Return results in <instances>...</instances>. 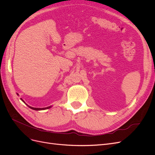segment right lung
<instances>
[{
  "label": "right lung",
  "instance_id": "1",
  "mask_svg": "<svg viewBox=\"0 0 155 155\" xmlns=\"http://www.w3.org/2000/svg\"><path fill=\"white\" fill-rule=\"evenodd\" d=\"M17 94L18 96V93H17ZM21 100H22V101H23V102H24L25 103V104L28 106V107L29 108H30V109H33V110H46V109H50V108H51V107H52V106H49V107H44V108H35V107H31V106H30V105H28V104H26V103H25V101H24V100H23L22 99V98H21Z\"/></svg>",
  "mask_w": 155,
  "mask_h": 155
}]
</instances>
